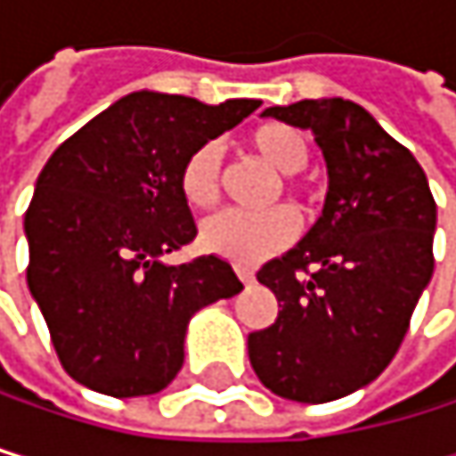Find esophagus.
<instances>
[{
    "label": "esophagus",
    "instance_id": "esophagus-1",
    "mask_svg": "<svg viewBox=\"0 0 456 456\" xmlns=\"http://www.w3.org/2000/svg\"><path fill=\"white\" fill-rule=\"evenodd\" d=\"M235 273L243 284H251L254 281V271L251 268H243V265H235Z\"/></svg>",
    "mask_w": 456,
    "mask_h": 456
}]
</instances>
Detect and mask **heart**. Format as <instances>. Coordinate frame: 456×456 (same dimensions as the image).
I'll return each mask as SVG.
<instances>
[{
	"mask_svg": "<svg viewBox=\"0 0 456 456\" xmlns=\"http://www.w3.org/2000/svg\"><path fill=\"white\" fill-rule=\"evenodd\" d=\"M251 150L262 161L279 169L284 177V191L292 197H304L306 185L297 180V172L309 167L312 150L304 131L284 122H268L251 134ZM224 180V150L218 142H205L180 167V194L191 208H210L221 197ZM301 230V221L289 208H273L265 213L221 210L202 221L200 243L205 251L218 254L235 265H259L268 256L284 251Z\"/></svg>",
	"mask_w": 456,
	"mask_h": 456,
	"instance_id": "heart-1",
	"label": "heart"
}]
</instances>
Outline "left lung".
<instances>
[{"label": "left lung", "mask_w": 456, "mask_h": 456, "mask_svg": "<svg viewBox=\"0 0 456 456\" xmlns=\"http://www.w3.org/2000/svg\"><path fill=\"white\" fill-rule=\"evenodd\" d=\"M265 117L314 131L328 197L314 230L256 273L279 314L248 334V358L273 394L330 402L372 383L405 339L435 268V200L413 152L353 101H297Z\"/></svg>", "instance_id": "1"}]
</instances>
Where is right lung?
Instances as JSON below:
<instances>
[{
    "label": "right lung",
    "instance_id": "add662e5",
    "mask_svg": "<svg viewBox=\"0 0 456 456\" xmlns=\"http://www.w3.org/2000/svg\"><path fill=\"white\" fill-rule=\"evenodd\" d=\"M259 101L208 106L134 93L65 139L27 208V284L65 372L109 396L167 388L183 366L188 320L240 292L218 256L164 265L197 238L180 167Z\"/></svg>",
    "mask_w": 456,
    "mask_h": 456
}]
</instances>
